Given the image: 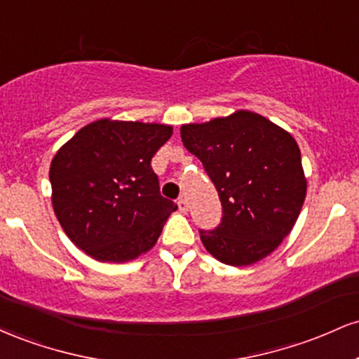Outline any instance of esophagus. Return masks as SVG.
Here are the masks:
<instances>
[{
	"label": "esophagus",
	"instance_id": "1",
	"mask_svg": "<svg viewBox=\"0 0 359 359\" xmlns=\"http://www.w3.org/2000/svg\"><path fill=\"white\" fill-rule=\"evenodd\" d=\"M177 205H179V211L180 212H187L189 211V203L185 197H180L179 201H177Z\"/></svg>",
	"mask_w": 359,
	"mask_h": 359
}]
</instances>
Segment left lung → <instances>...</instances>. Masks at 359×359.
I'll return each instance as SVG.
<instances>
[{"instance_id": "obj_1", "label": "left lung", "mask_w": 359, "mask_h": 359, "mask_svg": "<svg viewBox=\"0 0 359 359\" xmlns=\"http://www.w3.org/2000/svg\"><path fill=\"white\" fill-rule=\"evenodd\" d=\"M180 137L203 162L222 205L219 224L199 229L205 250L233 266L270 255L292 231L306 199L297 142L251 111L184 125Z\"/></svg>"}]
</instances>
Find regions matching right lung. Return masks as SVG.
I'll use <instances>...</instances> for the list:
<instances>
[{"label": "right lung", "mask_w": 359, "mask_h": 359, "mask_svg": "<svg viewBox=\"0 0 359 359\" xmlns=\"http://www.w3.org/2000/svg\"><path fill=\"white\" fill-rule=\"evenodd\" d=\"M172 126L100 119L53 156L52 204L62 229L97 262L123 263L155 245L177 204L160 194L151 158Z\"/></svg>", "instance_id": "right-lung-1"}]
</instances>
